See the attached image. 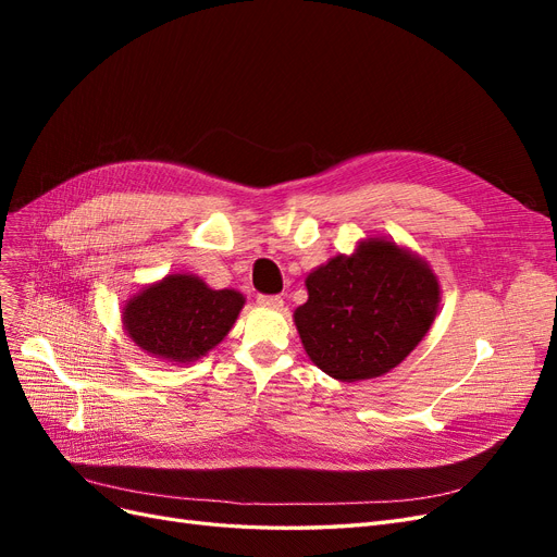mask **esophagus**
I'll list each match as a JSON object with an SVG mask.
<instances>
[{
  "mask_svg": "<svg viewBox=\"0 0 557 557\" xmlns=\"http://www.w3.org/2000/svg\"><path fill=\"white\" fill-rule=\"evenodd\" d=\"M258 305L264 309H281L283 297L281 295H258Z\"/></svg>",
  "mask_w": 557,
  "mask_h": 557,
  "instance_id": "esophagus-1",
  "label": "esophagus"
}]
</instances>
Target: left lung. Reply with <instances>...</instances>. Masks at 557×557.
<instances>
[{"mask_svg":"<svg viewBox=\"0 0 557 557\" xmlns=\"http://www.w3.org/2000/svg\"><path fill=\"white\" fill-rule=\"evenodd\" d=\"M295 325L309 358L346 383L391 372L423 339L440 307L430 267L393 242L360 244L307 278Z\"/></svg>","mask_w":557,"mask_h":557,"instance_id":"obj_1","label":"left lung"}]
</instances>
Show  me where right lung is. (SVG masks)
<instances>
[{
  "instance_id": "obj_1",
  "label": "right lung",
  "mask_w": 557,
  "mask_h": 557,
  "mask_svg": "<svg viewBox=\"0 0 557 557\" xmlns=\"http://www.w3.org/2000/svg\"><path fill=\"white\" fill-rule=\"evenodd\" d=\"M244 295L211 290L197 276L172 274L150 285L123 309L132 342L146 352L174 362H193L232 330Z\"/></svg>"
}]
</instances>
